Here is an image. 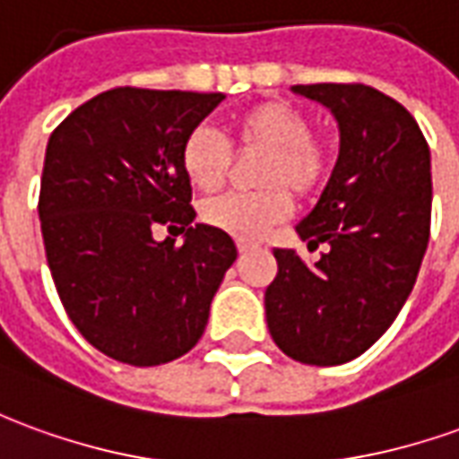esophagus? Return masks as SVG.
<instances>
[{
    "instance_id": "obj_1",
    "label": "esophagus",
    "mask_w": 459,
    "mask_h": 459,
    "mask_svg": "<svg viewBox=\"0 0 459 459\" xmlns=\"http://www.w3.org/2000/svg\"><path fill=\"white\" fill-rule=\"evenodd\" d=\"M248 251H253L251 243H246V240H238V253H248Z\"/></svg>"
}]
</instances>
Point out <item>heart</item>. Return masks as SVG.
Instances as JSON below:
<instances>
[{
	"label": "heart",
	"instance_id": "obj_1",
	"mask_svg": "<svg viewBox=\"0 0 459 459\" xmlns=\"http://www.w3.org/2000/svg\"><path fill=\"white\" fill-rule=\"evenodd\" d=\"M233 143L238 152H261L253 181L261 186L251 194H229L201 208L208 226L233 238H261L275 223L288 219L290 194L307 196L318 191L330 169L325 141L313 136L310 118L285 101H263L233 118ZM233 163L230 143L213 126L201 124L188 131L181 146V166L188 184L201 194H216L226 184Z\"/></svg>",
	"mask_w": 459,
	"mask_h": 459
}]
</instances>
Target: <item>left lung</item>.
<instances>
[{
    "instance_id": "obj_1",
    "label": "left lung",
    "mask_w": 459,
    "mask_h": 459,
    "mask_svg": "<svg viewBox=\"0 0 459 459\" xmlns=\"http://www.w3.org/2000/svg\"><path fill=\"white\" fill-rule=\"evenodd\" d=\"M338 121L341 152L316 208L296 226L306 265L275 248L265 288L275 345L298 363L341 365L363 355L405 306L430 240V149L408 108L365 84H298Z\"/></svg>"
}]
</instances>
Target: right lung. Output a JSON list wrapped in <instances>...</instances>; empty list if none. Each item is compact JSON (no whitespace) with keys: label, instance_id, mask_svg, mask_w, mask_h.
Returning <instances> with one entry per match:
<instances>
[{"label":"right lung","instance_id":"add662e5","mask_svg":"<svg viewBox=\"0 0 459 459\" xmlns=\"http://www.w3.org/2000/svg\"><path fill=\"white\" fill-rule=\"evenodd\" d=\"M223 94L118 86L74 108L47 143L39 221L76 330L118 363H171L198 342L236 261L229 233L196 223L181 166L188 131ZM185 233L156 241L152 229Z\"/></svg>","mask_w":459,"mask_h":459}]
</instances>
